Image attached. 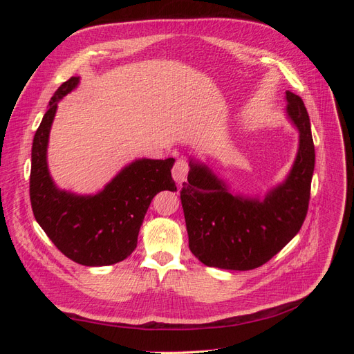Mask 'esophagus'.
<instances>
[{
    "mask_svg": "<svg viewBox=\"0 0 354 354\" xmlns=\"http://www.w3.org/2000/svg\"><path fill=\"white\" fill-rule=\"evenodd\" d=\"M171 173H173V178L177 181L178 185L185 183L187 173H189V164L186 162V159H178L177 162L174 164L173 171H171Z\"/></svg>",
    "mask_w": 354,
    "mask_h": 354,
    "instance_id": "1",
    "label": "esophagus"
}]
</instances>
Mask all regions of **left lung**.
Here are the masks:
<instances>
[{
    "instance_id": "left-lung-1",
    "label": "left lung",
    "mask_w": 354,
    "mask_h": 354,
    "mask_svg": "<svg viewBox=\"0 0 354 354\" xmlns=\"http://www.w3.org/2000/svg\"><path fill=\"white\" fill-rule=\"evenodd\" d=\"M286 116L298 130V151L282 183L264 198L234 194L212 168L189 158L180 192L189 248L209 267L252 270L269 261L301 229L315 169L310 118L297 94L286 91Z\"/></svg>"
}]
</instances>
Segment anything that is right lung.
<instances>
[{
  "label": "right lung",
  "instance_id": "obj_1",
  "mask_svg": "<svg viewBox=\"0 0 354 354\" xmlns=\"http://www.w3.org/2000/svg\"><path fill=\"white\" fill-rule=\"evenodd\" d=\"M78 84L80 77H72L56 90L34 136L30 205L42 230L68 259L90 267L109 266L125 260L136 250L153 196L160 190H177L171 177L176 159H136L94 195L59 189L47 162L50 130L57 103Z\"/></svg>",
  "mask_w": 354,
  "mask_h": 354
}]
</instances>
